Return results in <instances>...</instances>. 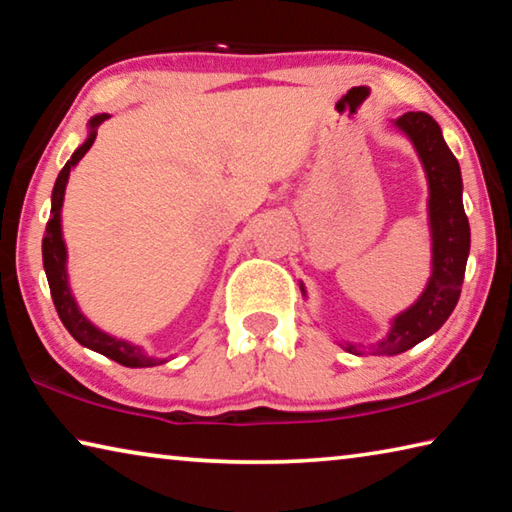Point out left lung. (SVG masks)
<instances>
[{
	"label": "left lung",
	"instance_id": "left-lung-1",
	"mask_svg": "<svg viewBox=\"0 0 512 512\" xmlns=\"http://www.w3.org/2000/svg\"><path fill=\"white\" fill-rule=\"evenodd\" d=\"M395 126L413 142L427 173L429 228H431V277L422 296L391 320V329L379 343H341L350 354H400L429 339L452 314L465 277L470 255V223L463 210V178L454 153L443 140V131L427 112H404ZM302 296L305 287L300 284Z\"/></svg>",
	"mask_w": 512,
	"mask_h": 512
}]
</instances>
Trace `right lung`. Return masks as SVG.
<instances>
[{"label":"right lung","instance_id":"right-lung-1","mask_svg":"<svg viewBox=\"0 0 512 512\" xmlns=\"http://www.w3.org/2000/svg\"><path fill=\"white\" fill-rule=\"evenodd\" d=\"M108 117L110 115H94L90 119L88 140H85L79 149L72 153V158L67 160L63 171L58 173L54 192H51V219L47 223L45 239H42V264H45L49 291H51V298H54L58 316L63 320L67 332L72 334L83 348L99 352L103 357L117 361L126 368H151V366H160V363H164L167 359L149 357V354L142 350V345L117 339V336H110L103 332V329L94 327L90 320L81 314V309L76 305L72 289H69V282H67V248L63 239V225H60V207H63L69 171H72L83 155L90 151V146L94 144V140H97V128Z\"/></svg>","mask_w":512,"mask_h":512}]
</instances>
